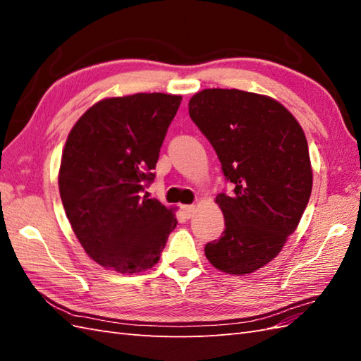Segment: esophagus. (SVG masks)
<instances>
[{
  "label": "esophagus",
  "instance_id": "34e87169",
  "mask_svg": "<svg viewBox=\"0 0 361 361\" xmlns=\"http://www.w3.org/2000/svg\"><path fill=\"white\" fill-rule=\"evenodd\" d=\"M181 211L186 216V219H190V217H194V214L197 212V208L194 204H188V206H181Z\"/></svg>",
  "mask_w": 361,
  "mask_h": 361
}]
</instances>
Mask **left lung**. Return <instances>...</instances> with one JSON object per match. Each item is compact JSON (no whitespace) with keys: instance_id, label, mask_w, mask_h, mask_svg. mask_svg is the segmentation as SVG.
Returning <instances> with one entry per match:
<instances>
[{"instance_id":"8db88e82","label":"left lung","mask_w":361,"mask_h":361,"mask_svg":"<svg viewBox=\"0 0 361 361\" xmlns=\"http://www.w3.org/2000/svg\"><path fill=\"white\" fill-rule=\"evenodd\" d=\"M189 116L234 185V194L216 197L226 228L206 243L204 255L228 274L256 271L279 255L309 203L313 173L305 135L278 101L242 90L200 91L190 97Z\"/></svg>"}]
</instances>
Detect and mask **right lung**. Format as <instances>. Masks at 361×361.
Returning a JSON list of instances; mask_svg holds the SVG:
<instances>
[{
    "mask_svg": "<svg viewBox=\"0 0 361 361\" xmlns=\"http://www.w3.org/2000/svg\"><path fill=\"white\" fill-rule=\"evenodd\" d=\"M181 96L102 99L75 122L63 149L59 190L87 255L118 273L155 265L176 226L173 208L144 194Z\"/></svg>",
    "mask_w": 361,
    "mask_h": 361,
    "instance_id": "right-lung-1",
    "label": "right lung"
}]
</instances>
